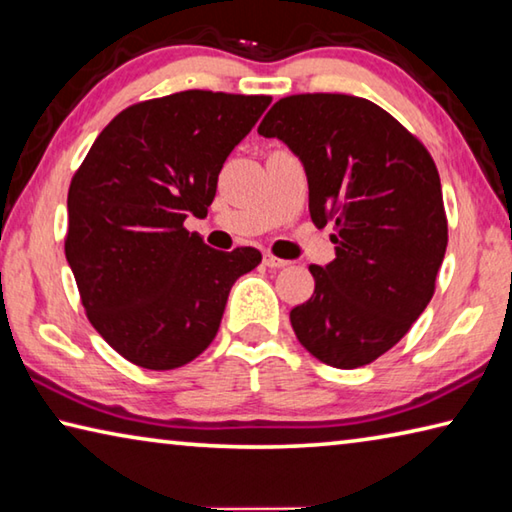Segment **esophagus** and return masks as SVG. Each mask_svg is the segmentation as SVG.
I'll list each match as a JSON object with an SVG mask.
<instances>
[{"instance_id":"esophagus-1","label":"esophagus","mask_w":512,"mask_h":512,"mask_svg":"<svg viewBox=\"0 0 512 512\" xmlns=\"http://www.w3.org/2000/svg\"><path fill=\"white\" fill-rule=\"evenodd\" d=\"M263 263L270 267V270H281V267H285L288 265V261H283V258H276V256H272V254H265L263 256Z\"/></svg>"}]
</instances>
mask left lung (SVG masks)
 <instances>
[{
    "label": "left lung",
    "mask_w": 512,
    "mask_h": 512,
    "mask_svg": "<svg viewBox=\"0 0 512 512\" xmlns=\"http://www.w3.org/2000/svg\"><path fill=\"white\" fill-rule=\"evenodd\" d=\"M258 134L301 159L312 222L335 224V261L310 265L315 292L290 312L294 335L335 369L371 364L434 297L447 247L434 159L389 112L346 94L281 98Z\"/></svg>",
    "instance_id": "1"
}]
</instances>
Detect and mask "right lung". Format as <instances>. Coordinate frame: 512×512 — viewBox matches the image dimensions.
Returning <instances> with one entry per match:
<instances>
[{
	"label": "right lung",
	"mask_w": 512,
	"mask_h": 512,
	"mask_svg": "<svg viewBox=\"0 0 512 512\" xmlns=\"http://www.w3.org/2000/svg\"><path fill=\"white\" fill-rule=\"evenodd\" d=\"M270 96L188 92L116 114L71 179L65 256L92 326L125 360L170 371L218 333L231 285L261 251H218L184 229Z\"/></svg>",
	"instance_id": "1"
}]
</instances>
